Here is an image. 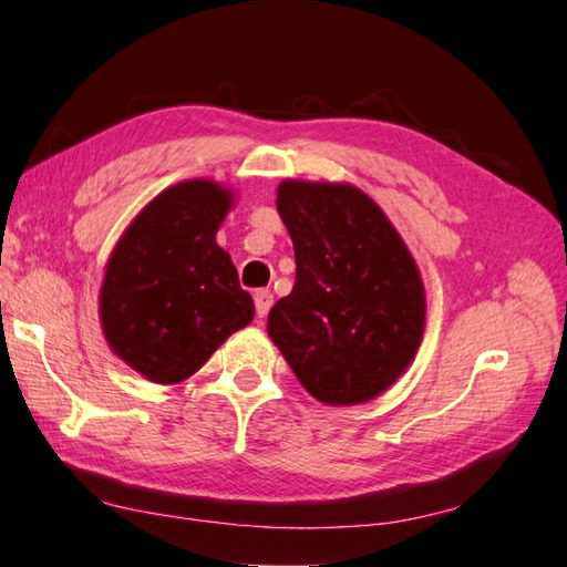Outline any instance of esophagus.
Returning a JSON list of instances; mask_svg holds the SVG:
<instances>
[{
    "mask_svg": "<svg viewBox=\"0 0 567 567\" xmlns=\"http://www.w3.org/2000/svg\"><path fill=\"white\" fill-rule=\"evenodd\" d=\"M252 299H256V315L262 319L272 307V295L268 290H258Z\"/></svg>",
    "mask_w": 567,
    "mask_h": 567,
    "instance_id": "esophagus-1",
    "label": "esophagus"
}]
</instances>
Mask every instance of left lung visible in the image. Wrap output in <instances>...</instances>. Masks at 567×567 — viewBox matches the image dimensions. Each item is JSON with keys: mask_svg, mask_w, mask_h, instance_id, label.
Returning <instances> with one entry per match:
<instances>
[{"mask_svg": "<svg viewBox=\"0 0 567 567\" xmlns=\"http://www.w3.org/2000/svg\"><path fill=\"white\" fill-rule=\"evenodd\" d=\"M277 212L295 246V287L268 333L315 400L341 406L384 392L416 355L426 295L412 252L365 192L285 179Z\"/></svg>", "mask_w": 567, "mask_h": 567, "instance_id": "1", "label": "left lung"}]
</instances>
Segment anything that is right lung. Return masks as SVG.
<instances>
[{
	"mask_svg": "<svg viewBox=\"0 0 567 567\" xmlns=\"http://www.w3.org/2000/svg\"><path fill=\"white\" fill-rule=\"evenodd\" d=\"M234 192L185 179L143 207L106 262L100 319L126 365L158 384H177L207 363L256 315L216 231Z\"/></svg>",
	"mask_w": 567,
	"mask_h": 567,
	"instance_id": "add662e5",
	"label": "right lung"
}]
</instances>
